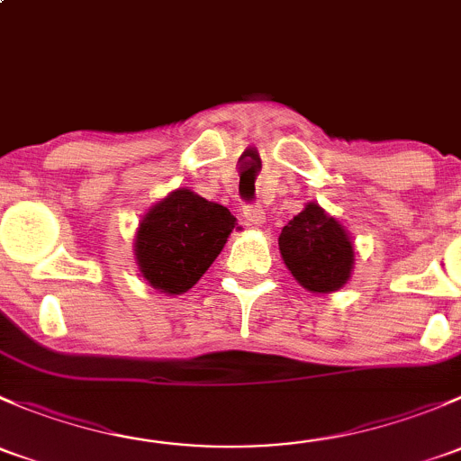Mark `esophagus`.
<instances>
[{
	"instance_id": "obj_1",
	"label": "esophagus",
	"mask_w": 461,
	"mask_h": 461,
	"mask_svg": "<svg viewBox=\"0 0 461 461\" xmlns=\"http://www.w3.org/2000/svg\"><path fill=\"white\" fill-rule=\"evenodd\" d=\"M243 213H245V218H248L249 225L260 227L265 222V212H263V207H260V204H248Z\"/></svg>"
}]
</instances>
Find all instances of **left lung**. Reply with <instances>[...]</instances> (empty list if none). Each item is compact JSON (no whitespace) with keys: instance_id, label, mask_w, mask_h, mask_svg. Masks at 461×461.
I'll list each match as a JSON object with an SVG mask.
<instances>
[{"instance_id":"8db88e82","label":"left lung","mask_w":461,"mask_h":461,"mask_svg":"<svg viewBox=\"0 0 461 461\" xmlns=\"http://www.w3.org/2000/svg\"><path fill=\"white\" fill-rule=\"evenodd\" d=\"M278 249L292 276L310 292H337L355 267V248L337 218L317 203L305 204L278 236Z\"/></svg>"}]
</instances>
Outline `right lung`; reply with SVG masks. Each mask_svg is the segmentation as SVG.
<instances>
[{
	"instance_id": "1",
	"label": "right lung",
	"mask_w": 461,
	"mask_h": 461,
	"mask_svg": "<svg viewBox=\"0 0 461 461\" xmlns=\"http://www.w3.org/2000/svg\"><path fill=\"white\" fill-rule=\"evenodd\" d=\"M236 218L192 189H176L153 204L136 234V260L153 290L183 294L225 248Z\"/></svg>"
}]
</instances>
